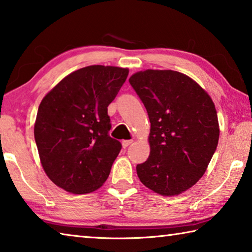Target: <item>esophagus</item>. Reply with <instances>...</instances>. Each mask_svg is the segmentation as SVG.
Listing matches in <instances>:
<instances>
[{"mask_svg": "<svg viewBox=\"0 0 252 252\" xmlns=\"http://www.w3.org/2000/svg\"><path fill=\"white\" fill-rule=\"evenodd\" d=\"M132 142H133V141H132V140H125V141H122V147L125 148V149H126Z\"/></svg>", "mask_w": 252, "mask_h": 252, "instance_id": "34e87169", "label": "esophagus"}]
</instances>
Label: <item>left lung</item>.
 <instances>
[{
	"instance_id": "8db88e82",
	"label": "left lung",
	"mask_w": 252,
	"mask_h": 252,
	"mask_svg": "<svg viewBox=\"0 0 252 252\" xmlns=\"http://www.w3.org/2000/svg\"><path fill=\"white\" fill-rule=\"evenodd\" d=\"M129 82L151 123L150 156L136 165L140 181L162 195L180 194L203 176L218 146L215 104L197 82L177 71H141Z\"/></svg>"
}]
</instances>
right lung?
<instances>
[{
    "label": "right lung",
    "mask_w": 252,
    "mask_h": 252,
    "mask_svg": "<svg viewBox=\"0 0 252 252\" xmlns=\"http://www.w3.org/2000/svg\"><path fill=\"white\" fill-rule=\"evenodd\" d=\"M129 70L90 65L72 72L39 106L34 138L44 171L58 187L89 193L103 185L121 150L111 138L108 106Z\"/></svg>",
    "instance_id": "1"
}]
</instances>
